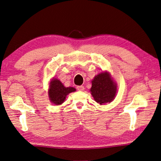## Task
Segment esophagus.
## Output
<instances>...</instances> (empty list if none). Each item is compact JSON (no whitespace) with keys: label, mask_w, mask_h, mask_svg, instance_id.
Returning <instances> with one entry per match:
<instances>
[{"label":"esophagus","mask_w":161,"mask_h":161,"mask_svg":"<svg viewBox=\"0 0 161 161\" xmlns=\"http://www.w3.org/2000/svg\"><path fill=\"white\" fill-rule=\"evenodd\" d=\"M77 89L79 91H83L84 89H85V87H84V86H82V85L79 86H77Z\"/></svg>","instance_id":"obj_1"}]
</instances>
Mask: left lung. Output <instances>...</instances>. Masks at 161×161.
Returning a JSON list of instances; mask_svg holds the SVG:
<instances>
[{"mask_svg": "<svg viewBox=\"0 0 161 161\" xmlns=\"http://www.w3.org/2000/svg\"><path fill=\"white\" fill-rule=\"evenodd\" d=\"M91 83L90 91L97 103L105 105L115 99L118 86L109 72L99 73L92 80Z\"/></svg>", "mask_w": 161, "mask_h": 161, "instance_id": "8db88e82", "label": "left lung"}]
</instances>
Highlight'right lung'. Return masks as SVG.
<instances>
[{
    "label": "right lung",
    "mask_w": 161,
    "mask_h": 161,
    "mask_svg": "<svg viewBox=\"0 0 161 161\" xmlns=\"http://www.w3.org/2000/svg\"><path fill=\"white\" fill-rule=\"evenodd\" d=\"M75 91L76 89L74 87H65L60 80L53 78L49 83L47 93L50 102L56 105H60L64 103L68 95Z\"/></svg>",
    "instance_id": "right-lung-1"
}]
</instances>
